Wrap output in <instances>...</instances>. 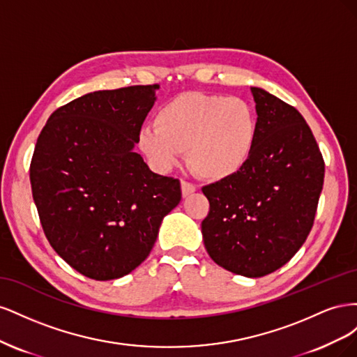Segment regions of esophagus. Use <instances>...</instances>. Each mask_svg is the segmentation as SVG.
I'll return each instance as SVG.
<instances>
[{
    "mask_svg": "<svg viewBox=\"0 0 357 357\" xmlns=\"http://www.w3.org/2000/svg\"><path fill=\"white\" fill-rule=\"evenodd\" d=\"M195 190H197L195 185H192V183H189V181H181V195H183V198L192 195V193Z\"/></svg>",
    "mask_w": 357,
    "mask_h": 357,
    "instance_id": "34e87169",
    "label": "esophagus"
}]
</instances>
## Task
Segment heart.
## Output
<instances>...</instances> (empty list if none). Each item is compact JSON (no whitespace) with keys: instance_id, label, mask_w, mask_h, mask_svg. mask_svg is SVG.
I'll use <instances>...</instances> for the list:
<instances>
[{"instance_id":"heart-1","label":"heart","mask_w":357,"mask_h":357,"mask_svg":"<svg viewBox=\"0 0 357 357\" xmlns=\"http://www.w3.org/2000/svg\"><path fill=\"white\" fill-rule=\"evenodd\" d=\"M257 137L252 104L238 98L186 92L159 107L155 126L138 132V149L159 171L177 167L188 152L192 171L205 180L235 176L248 162Z\"/></svg>"}]
</instances>
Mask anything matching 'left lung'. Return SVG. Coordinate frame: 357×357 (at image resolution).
Here are the masks:
<instances>
[{
    "instance_id": "8db88e82",
    "label": "left lung",
    "mask_w": 357,
    "mask_h": 357,
    "mask_svg": "<svg viewBox=\"0 0 357 357\" xmlns=\"http://www.w3.org/2000/svg\"><path fill=\"white\" fill-rule=\"evenodd\" d=\"M257 137L235 176L204 186L210 202L201 223L213 261L244 277H264L289 262L305 243L325 178L316 138L301 113L261 88Z\"/></svg>"
}]
</instances>
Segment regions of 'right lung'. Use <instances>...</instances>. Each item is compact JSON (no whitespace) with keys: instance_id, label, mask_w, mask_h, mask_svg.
Masks as SVG:
<instances>
[{"instance_id":"obj_1","label":"right lung","mask_w":357,"mask_h":357,"mask_svg":"<svg viewBox=\"0 0 357 357\" xmlns=\"http://www.w3.org/2000/svg\"><path fill=\"white\" fill-rule=\"evenodd\" d=\"M159 84L86 93L59 107L38 135L29 178L43 231L63 261L105 282L146 261L180 181L134 152Z\"/></svg>"}]
</instances>
